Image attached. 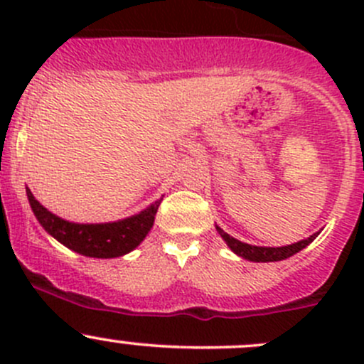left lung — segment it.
I'll list each match as a JSON object with an SVG mask.
<instances>
[{
	"label": "left lung",
	"instance_id": "8db88e82",
	"mask_svg": "<svg viewBox=\"0 0 364 364\" xmlns=\"http://www.w3.org/2000/svg\"><path fill=\"white\" fill-rule=\"evenodd\" d=\"M216 230H218V234L222 236V240L225 241L230 250L236 253V255L243 257V259L252 260V262H277V260H285L294 255V253L303 250V248H306L318 236V232H315L310 237H306V240L287 245V247H255V245H248L236 240V237L227 234L223 229H220L218 225H216Z\"/></svg>",
	"mask_w": 364,
	"mask_h": 364
}]
</instances>
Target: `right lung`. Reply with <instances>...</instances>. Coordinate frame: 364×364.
<instances>
[{
    "mask_svg": "<svg viewBox=\"0 0 364 364\" xmlns=\"http://www.w3.org/2000/svg\"><path fill=\"white\" fill-rule=\"evenodd\" d=\"M26 196L36 220L46 229V232H49L54 240L60 241L70 250L80 255L95 257V259H114V257L127 255L135 250L151 230L161 203V199L155 200L137 215L117 220V222L75 223L60 218L43 208L29 188H26Z\"/></svg>",
    "mask_w": 364,
    "mask_h": 364,
    "instance_id": "1",
    "label": "right lung"
}]
</instances>
